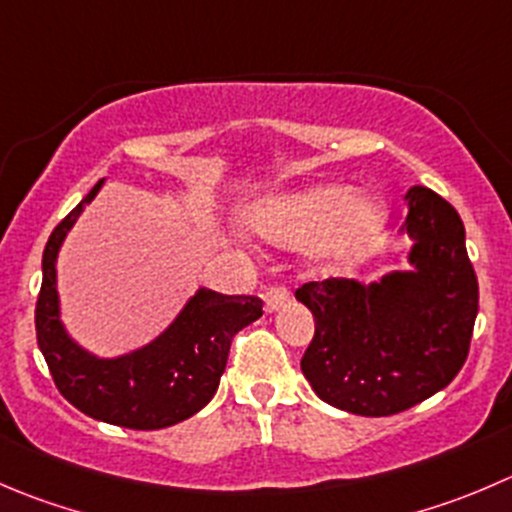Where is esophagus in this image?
<instances>
[{"label":"esophagus","instance_id":"esophagus-1","mask_svg":"<svg viewBox=\"0 0 512 512\" xmlns=\"http://www.w3.org/2000/svg\"><path fill=\"white\" fill-rule=\"evenodd\" d=\"M290 302V292L285 287H270L265 292V312H277L280 307H285Z\"/></svg>","mask_w":512,"mask_h":512}]
</instances>
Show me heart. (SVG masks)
Returning <instances> with one entry per match:
<instances>
[{"mask_svg":"<svg viewBox=\"0 0 512 512\" xmlns=\"http://www.w3.org/2000/svg\"><path fill=\"white\" fill-rule=\"evenodd\" d=\"M388 215L380 195H357L350 185H315L260 197L245 210L242 225L257 242L277 250L312 245V265L332 272L357 260L380 237Z\"/></svg>","mask_w":512,"mask_h":512,"instance_id":"b5f03b06","label":"heart"}]
</instances>
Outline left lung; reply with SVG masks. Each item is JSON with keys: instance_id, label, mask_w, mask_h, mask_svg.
Masks as SVG:
<instances>
[{"instance_id": "1", "label": "left lung", "mask_w": 512, "mask_h": 512, "mask_svg": "<svg viewBox=\"0 0 512 512\" xmlns=\"http://www.w3.org/2000/svg\"><path fill=\"white\" fill-rule=\"evenodd\" d=\"M408 270L372 282H307L297 302L315 317L302 375L337 410L385 418L448 388L468 357L478 315V277L465 227L450 202L423 185L405 195Z\"/></svg>"}]
</instances>
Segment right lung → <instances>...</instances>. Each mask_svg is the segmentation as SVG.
Wrapping results in <instances>:
<instances>
[{
  "instance_id": "add662e5",
  "label": "right lung",
  "mask_w": 512,
  "mask_h": 512,
  "mask_svg": "<svg viewBox=\"0 0 512 512\" xmlns=\"http://www.w3.org/2000/svg\"><path fill=\"white\" fill-rule=\"evenodd\" d=\"M102 185L104 180H99L54 227L44 247L34 317L39 350L59 393L89 418L132 430L170 428L210 403L225 372L232 337L262 317V300L200 287L147 345L114 357H99L79 345L62 322L57 257L69 230Z\"/></svg>"
}]
</instances>
